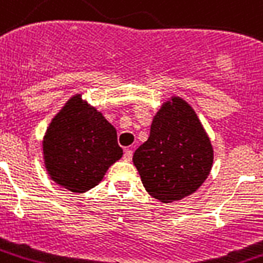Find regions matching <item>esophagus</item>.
I'll list each match as a JSON object with an SVG mask.
<instances>
[{
  "mask_svg": "<svg viewBox=\"0 0 263 263\" xmlns=\"http://www.w3.org/2000/svg\"><path fill=\"white\" fill-rule=\"evenodd\" d=\"M132 154H134V152H132L131 149L125 150V152H124V160H125V161H131Z\"/></svg>",
  "mask_w": 263,
  "mask_h": 263,
  "instance_id": "obj_1",
  "label": "esophagus"
}]
</instances>
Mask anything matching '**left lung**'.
Instances as JSON below:
<instances>
[{
    "label": "left lung",
    "instance_id": "obj_1",
    "mask_svg": "<svg viewBox=\"0 0 263 263\" xmlns=\"http://www.w3.org/2000/svg\"><path fill=\"white\" fill-rule=\"evenodd\" d=\"M132 161L147 193L161 203H172L203 185L214 150L192 106L172 96L154 116L149 139L135 150Z\"/></svg>",
    "mask_w": 263,
    "mask_h": 263
}]
</instances>
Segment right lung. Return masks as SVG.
<instances>
[{
  "label": "right lung",
  "instance_id": "right-lung-1",
  "mask_svg": "<svg viewBox=\"0 0 263 263\" xmlns=\"http://www.w3.org/2000/svg\"><path fill=\"white\" fill-rule=\"evenodd\" d=\"M43 152L51 179L73 193L95 187L110 165L123 157L116 128L81 99V93L70 98L52 118Z\"/></svg>",
  "mask_w": 263,
  "mask_h": 263
}]
</instances>
